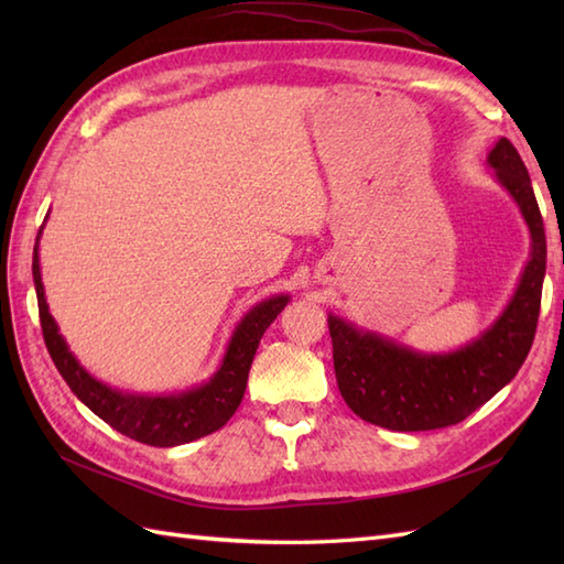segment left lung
I'll return each instance as SVG.
<instances>
[{
	"instance_id": "8db88e82",
	"label": "left lung",
	"mask_w": 564,
	"mask_h": 564,
	"mask_svg": "<svg viewBox=\"0 0 564 564\" xmlns=\"http://www.w3.org/2000/svg\"><path fill=\"white\" fill-rule=\"evenodd\" d=\"M531 232V259L495 325L451 354H419L329 315L334 373L344 402L364 422L431 431L463 422L519 373L535 337L545 279V227L521 154L499 138L487 158Z\"/></svg>"
}]
</instances>
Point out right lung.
<instances>
[{"mask_svg":"<svg viewBox=\"0 0 564 564\" xmlns=\"http://www.w3.org/2000/svg\"><path fill=\"white\" fill-rule=\"evenodd\" d=\"M39 239H35L33 247V283L35 295H39L43 339L59 376L65 378L69 390L94 414L101 416L116 431H121L123 436L158 448L182 446V443L208 436L227 424V419L235 414L239 402L245 398L247 376L263 332L281 315V310L289 305V295H273L269 301H261L257 307L249 310L245 319L237 325L230 344H227L218 373L208 382H203L200 388L178 394H158V398L121 392L89 376L67 349L63 334L57 332L55 319L45 303L39 263Z\"/></svg>","mask_w":564,"mask_h":564,"instance_id":"right-lung-1","label":"right lung"}]
</instances>
